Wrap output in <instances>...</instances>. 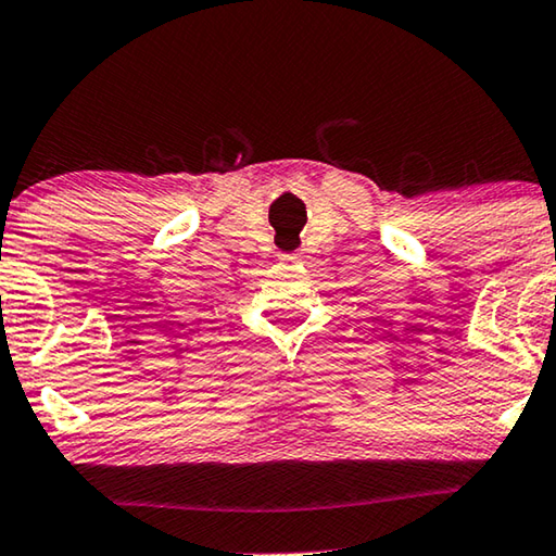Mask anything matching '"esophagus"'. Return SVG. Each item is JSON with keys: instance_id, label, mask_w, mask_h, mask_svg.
<instances>
[{"instance_id": "esophagus-1", "label": "esophagus", "mask_w": 556, "mask_h": 556, "mask_svg": "<svg viewBox=\"0 0 556 556\" xmlns=\"http://www.w3.org/2000/svg\"><path fill=\"white\" fill-rule=\"evenodd\" d=\"M287 260H294V257H292V254H287Z\"/></svg>"}]
</instances>
